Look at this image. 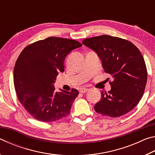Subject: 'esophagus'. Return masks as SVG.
Returning <instances> with one entry per match:
<instances>
[{
  "instance_id": "esophagus-1",
  "label": "esophagus",
  "mask_w": 155,
  "mask_h": 155,
  "mask_svg": "<svg viewBox=\"0 0 155 155\" xmlns=\"http://www.w3.org/2000/svg\"><path fill=\"white\" fill-rule=\"evenodd\" d=\"M88 90H89V89H87V88H84V87L83 88H81L80 89V92L84 94V93L87 92Z\"/></svg>"
}]
</instances>
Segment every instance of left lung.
I'll return each mask as SVG.
<instances>
[{"label":"left lung","mask_w":155,"mask_h":155,"mask_svg":"<svg viewBox=\"0 0 155 155\" xmlns=\"http://www.w3.org/2000/svg\"><path fill=\"white\" fill-rule=\"evenodd\" d=\"M82 43L96 52L104 72L114 78L111 90L101 91V99L94 105L96 112L111 117L127 114L142 98L147 82L140 50L129 41L107 35L85 39Z\"/></svg>","instance_id":"8db88e82"}]
</instances>
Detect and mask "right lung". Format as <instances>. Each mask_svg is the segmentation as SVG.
Here are the masks:
<instances>
[{"label":"right lung","mask_w":155,"mask_h":155,"mask_svg":"<svg viewBox=\"0 0 155 155\" xmlns=\"http://www.w3.org/2000/svg\"><path fill=\"white\" fill-rule=\"evenodd\" d=\"M81 46L78 41L49 37L29 44L20 53L14 70L15 90L34 118L51 122L70 114L79 92L76 89L56 91L54 83L59 72H64L68 54Z\"/></svg>","instance_id":"right-lung-1"}]
</instances>
